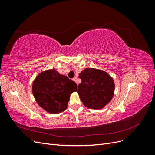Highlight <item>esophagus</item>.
Masks as SVG:
<instances>
[{
	"label": "esophagus",
	"mask_w": 155,
	"mask_h": 155,
	"mask_svg": "<svg viewBox=\"0 0 155 155\" xmlns=\"http://www.w3.org/2000/svg\"><path fill=\"white\" fill-rule=\"evenodd\" d=\"M73 81H74L75 82H76V81H77V78H76V77L74 78H73Z\"/></svg>",
	"instance_id": "34e87169"
}]
</instances>
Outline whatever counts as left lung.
<instances>
[{
	"label": "left lung",
	"mask_w": 155,
	"mask_h": 155,
	"mask_svg": "<svg viewBox=\"0 0 155 155\" xmlns=\"http://www.w3.org/2000/svg\"><path fill=\"white\" fill-rule=\"evenodd\" d=\"M81 83L78 93L83 105L90 109H103L114 94V79L104 70L88 68L79 74Z\"/></svg>",
	"instance_id": "left-lung-1"
}]
</instances>
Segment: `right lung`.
Instances as JSON below:
<instances>
[{
  "mask_svg": "<svg viewBox=\"0 0 155 155\" xmlns=\"http://www.w3.org/2000/svg\"><path fill=\"white\" fill-rule=\"evenodd\" d=\"M78 85L55 69L39 73L32 83V93L39 107L50 114L66 110L70 94L77 91Z\"/></svg>",
  "mask_w": 155,
  "mask_h": 155,
  "instance_id": "obj_1",
  "label": "right lung"
}]
</instances>
